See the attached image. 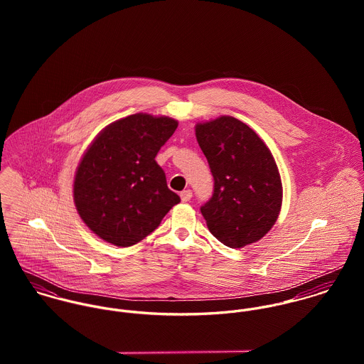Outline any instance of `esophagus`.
Here are the masks:
<instances>
[{
    "label": "esophagus",
    "mask_w": 364,
    "mask_h": 364,
    "mask_svg": "<svg viewBox=\"0 0 364 364\" xmlns=\"http://www.w3.org/2000/svg\"><path fill=\"white\" fill-rule=\"evenodd\" d=\"M192 199V191L186 189V191H182L181 192V200L182 202H189Z\"/></svg>",
    "instance_id": "1"
}]
</instances>
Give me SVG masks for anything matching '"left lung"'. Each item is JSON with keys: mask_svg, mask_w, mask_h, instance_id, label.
<instances>
[{"mask_svg": "<svg viewBox=\"0 0 364 364\" xmlns=\"http://www.w3.org/2000/svg\"><path fill=\"white\" fill-rule=\"evenodd\" d=\"M196 137L214 179L213 195L200 208L210 232L230 248L257 242L282 208L272 153L251 127L230 116L199 123Z\"/></svg>", "mask_w": 364, "mask_h": 364, "instance_id": "8db88e82", "label": "left lung"}]
</instances>
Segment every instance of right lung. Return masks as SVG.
<instances>
[{"mask_svg": "<svg viewBox=\"0 0 364 364\" xmlns=\"http://www.w3.org/2000/svg\"><path fill=\"white\" fill-rule=\"evenodd\" d=\"M176 127L173 119L136 113L107 126L88 149L75 173L74 202L98 237L134 245L181 202L156 161Z\"/></svg>", "mask_w": 364, "mask_h": 364, "instance_id": "obj_1", "label": "right lung"}]
</instances>
